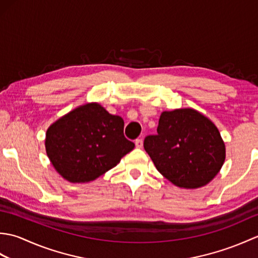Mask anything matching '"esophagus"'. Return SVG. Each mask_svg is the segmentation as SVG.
Returning <instances> with one entry per match:
<instances>
[{
    "label": "esophagus",
    "instance_id": "1",
    "mask_svg": "<svg viewBox=\"0 0 258 258\" xmlns=\"http://www.w3.org/2000/svg\"><path fill=\"white\" fill-rule=\"evenodd\" d=\"M135 146L138 147V149H142V147H143V140L142 139L135 140Z\"/></svg>",
    "mask_w": 258,
    "mask_h": 258
}]
</instances>
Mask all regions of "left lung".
I'll use <instances>...</instances> for the list:
<instances>
[{"instance_id":"left-lung-1","label":"left lung","mask_w":258,"mask_h":258,"mask_svg":"<svg viewBox=\"0 0 258 258\" xmlns=\"http://www.w3.org/2000/svg\"><path fill=\"white\" fill-rule=\"evenodd\" d=\"M157 171L182 188H199L216 176L225 161V144L211 119L193 108L163 112L157 134L144 140Z\"/></svg>"}]
</instances>
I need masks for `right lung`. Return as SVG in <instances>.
<instances>
[{
  "instance_id": "1",
  "label": "right lung",
  "mask_w": 258,
  "mask_h": 258,
  "mask_svg": "<svg viewBox=\"0 0 258 258\" xmlns=\"http://www.w3.org/2000/svg\"><path fill=\"white\" fill-rule=\"evenodd\" d=\"M124 136V120L98 103L76 107L46 131L52 165L71 183H87L117 165L134 149Z\"/></svg>"
}]
</instances>
